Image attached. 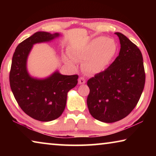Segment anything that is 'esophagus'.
Listing matches in <instances>:
<instances>
[{"label": "esophagus", "mask_w": 156, "mask_h": 156, "mask_svg": "<svg viewBox=\"0 0 156 156\" xmlns=\"http://www.w3.org/2000/svg\"><path fill=\"white\" fill-rule=\"evenodd\" d=\"M86 83V80L85 79H84V78L83 77H80L78 79V83L80 84H83Z\"/></svg>", "instance_id": "34e87169"}]
</instances>
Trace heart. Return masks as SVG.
<instances>
[{
	"label": "heart",
	"mask_w": 156,
	"mask_h": 156,
	"mask_svg": "<svg viewBox=\"0 0 156 156\" xmlns=\"http://www.w3.org/2000/svg\"><path fill=\"white\" fill-rule=\"evenodd\" d=\"M118 51L115 41L105 36L96 37L85 45L70 51L75 61H84L83 69L89 75L103 72L112 61Z\"/></svg>",
	"instance_id": "heart-1"
}]
</instances>
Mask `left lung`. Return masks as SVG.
<instances>
[{"instance_id":"8db88e82","label":"left lung","mask_w":156,"mask_h":156,"mask_svg":"<svg viewBox=\"0 0 156 156\" xmlns=\"http://www.w3.org/2000/svg\"><path fill=\"white\" fill-rule=\"evenodd\" d=\"M115 34L120 39L119 56L107 69L87 81L89 113L95 119L107 123L122 120L133 111L145 84L140 50L124 34Z\"/></svg>"}]
</instances>
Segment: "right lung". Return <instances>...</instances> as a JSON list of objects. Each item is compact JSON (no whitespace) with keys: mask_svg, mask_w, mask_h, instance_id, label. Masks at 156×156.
Returning <instances> with one entry per match:
<instances>
[{"mask_svg":"<svg viewBox=\"0 0 156 156\" xmlns=\"http://www.w3.org/2000/svg\"><path fill=\"white\" fill-rule=\"evenodd\" d=\"M59 34L38 31L17 46L9 72L10 87L23 112L34 119L49 122L64 112L68 91L78 83V75L65 76L56 72L49 77H31L27 70V59L33 44L52 41Z\"/></svg>","mask_w":156,"mask_h":156,"instance_id":"obj_1","label":"right lung"}]
</instances>
